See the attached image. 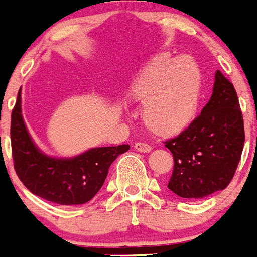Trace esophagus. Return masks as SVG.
Here are the masks:
<instances>
[{"mask_svg": "<svg viewBox=\"0 0 257 257\" xmlns=\"http://www.w3.org/2000/svg\"><path fill=\"white\" fill-rule=\"evenodd\" d=\"M134 148H135L138 152H144V153H148L152 151V147H151L150 144L143 143V142H138V143H135Z\"/></svg>", "mask_w": 257, "mask_h": 257, "instance_id": "obj_1", "label": "esophagus"}]
</instances>
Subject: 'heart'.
Listing matches in <instances>:
<instances>
[{
	"label": "heart",
	"instance_id": "heart-1",
	"mask_svg": "<svg viewBox=\"0 0 257 257\" xmlns=\"http://www.w3.org/2000/svg\"><path fill=\"white\" fill-rule=\"evenodd\" d=\"M201 93L200 70L191 57H157L134 79L128 95L144 105L156 130L169 133L192 119Z\"/></svg>",
	"mask_w": 257,
	"mask_h": 257
}]
</instances>
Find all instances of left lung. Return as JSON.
<instances>
[{"label": "left lung", "instance_id": "8db88e82", "mask_svg": "<svg viewBox=\"0 0 257 257\" xmlns=\"http://www.w3.org/2000/svg\"><path fill=\"white\" fill-rule=\"evenodd\" d=\"M244 144L243 115L234 85L218 70L213 92L191 124L166 140L174 157L168 188L185 199H203L226 188Z\"/></svg>", "mask_w": 257, "mask_h": 257}]
</instances>
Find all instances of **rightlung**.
<instances>
[{
    "mask_svg": "<svg viewBox=\"0 0 257 257\" xmlns=\"http://www.w3.org/2000/svg\"><path fill=\"white\" fill-rule=\"evenodd\" d=\"M22 91L12 113L13 160L17 175L36 196L60 205H78L95 196L106 179L109 168L130 146L91 148L74 157L45 155L31 138L22 115Z\"/></svg>",
    "mask_w": 257,
    "mask_h": 257,
    "instance_id": "right-lung-1",
    "label": "right lung"
}]
</instances>
